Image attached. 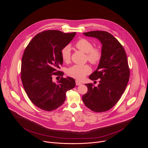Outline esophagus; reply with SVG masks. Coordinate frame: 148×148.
Masks as SVG:
<instances>
[{
    "label": "esophagus",
    "instance_id": "esophagus-1",
    "mask_svg": "<svg viewBox=\"0 0 148 148\" xmlns=\"http://www.w3.org/2000/svg\"><path fill=\"white\" fill-rule=\"evenodd\" d=\"M75 84H76V86H80V85H81L82 83L79 81L76 80L75 81Z\"/></svg>",
    "mask_w": 148,
    "mask_h": 148
}]
</instances>
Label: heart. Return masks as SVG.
Returning <instances> with one entry per match:
<instances>
[{
  "mask_svg": "<svg viewBox=\"0 0 148 148\" xmlns=\"http://www.w3.org/2000/svg\"><path fill=\"white\" fill-rule=\"evenodd\" d=\"M75 47L86 54L88 61L93 64H97L100 61L102 57V52L98 48H94L93 44L86 38H81L75 43ZM62 61L68 63L71 58V48L69 46L63 47L60 51ZM91 68L88 65H74L69 68L67 74L74 78L81 79L91 72Z\"/></svg>",
  "mask_w": 148,
  "mask_h": 148,
  "instance_id": "heart-1",
  "label": "heart"
}]
</instances>
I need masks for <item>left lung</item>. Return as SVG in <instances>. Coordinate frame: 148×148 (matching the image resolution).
Segmentation results:
<instances>
[{"instance_id":"obj_1","label":"left lung","mask_w":148,"mask_h":148,"mask_svg":"<svg viewBox=\"0 0 148 148\" xmlns=\"http://www.w3.org/2000/svg\"><path fill=\"white\" fill-rule=\"evenodd\" d=\"M83 34L98 38L102 46L98 68L89 77L92 81L99 79V84L97 87L92 83L86 84L88 91L82 99L92 111H107L119 100L129 81L127 56L123 46L108 32L91 31Z\"/></svg>"}]
</instances>
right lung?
Returning <instances> with one entry per match:
<instances>
[{
	"label": "right lung",
	"mask_w": 148,
	"mask_h": 148,
	"mask_svg": "<svg viewBox=\"0 0 148 148\" xmlns=\"http://www.w3.org/2000/svg\"><path fill=\"white\" fill-rule=\"evenodd\" d=\"M75 34L54 30L42 32L33 38L24 51L21 79L29 98L41 110L51 111L60 107L66 100V92L75 86L74 78H63V72L57 71L63 61L61 50ZM53 75L62 77L56 83L52 80Z\"/></svg>",
	"instance_id": "obj_1"
}]
</instances>
